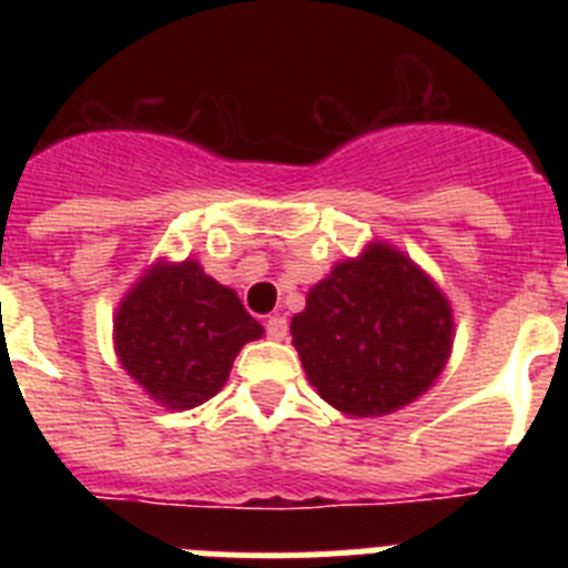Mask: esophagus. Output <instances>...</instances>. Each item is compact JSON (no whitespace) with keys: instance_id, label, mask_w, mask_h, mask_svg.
Instances as JSON below:
<instances>
[{"instance_id":"1","label":"esophagus","mask_w":568,"mask_h":568,"mask_svg":"<svg viewBox=\"0 0 568 568\" xmlns=\"http://www.w3.org/2000/svg\"><path fill=\"white\" fill-rule=\"evenodd\" d=\"M267 335L273 341L287 338V318H284V315H270V318H267Z\"/></svg>"}]
</instances>
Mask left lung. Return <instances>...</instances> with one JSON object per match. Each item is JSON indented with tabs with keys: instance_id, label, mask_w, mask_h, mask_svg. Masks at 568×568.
<instances>
[{
	"instance_id": "8db88e82",
	"label": "left lung",
	"mask_w": 568,
	"mask_h": 568,
	"mask_svg": "<svg viewBox=\"0 0 568 568\" xmlns=\"http://www.w3.org/2000/svg\"><path fill=\"white\" fill-rule=\"evenodd\" d=\"M290 333L321 398L373 418L438 378L453 349V313L413 261L375 244L310 290Z\"/></svg>"
}]
</instances>
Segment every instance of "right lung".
Masks as SVG:
<instances>
[{"label": "right lung", "mask_w": 568, "mask_h": 568, "mask_svg": "<svg viewBox=\"0 0 568 568\" xmlns=\"http://www.w3.org/2000/svg\"><path fill=\"white\" fill-rule=\"evenodd\" d=\"M261 333L239 295L215 284L195 261L155 267L115 313L119 361L150 398L170 409L213 398L241 346Z\"/></svg>", "instance_id": "obj_1"}]
</instances>
